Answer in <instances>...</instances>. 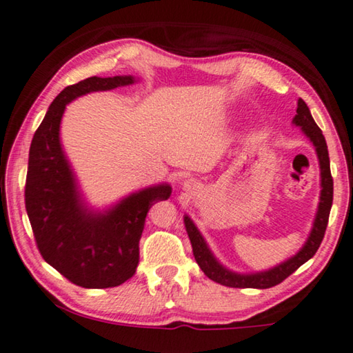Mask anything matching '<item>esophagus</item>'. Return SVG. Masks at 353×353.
Here are the masks:
<instances>
[{"label":"esophagus","instance_id":"34e87169","mask_svg":"<svg viewBox=\"0 0 353 353\" xmlns=\"http://www.w3.org/2000/svg\"><path fill=\"white\" fill-rule=\"evenodd\" d=\"M183 185H185V188H192L193 187V182L192 181H187L185 183H183Z\"/></svg>","mask_w":353,"mask_h":353}]
</instances>
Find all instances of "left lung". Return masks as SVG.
Masks as SVG:
<instances>
[{"label":"left lung","instance_id":"left-lung-1","mask_svg":"<svg viewBox=\"0 0 353 353\" xmlns=\"http://www.w3.org/2000/svg\"><path fill=\"white\" fill-rule=\"evenodd\" d=\"M294 124L301 127V130L305 132V135L311 139L312 144H314L316 152L319 157V163H321V177H322L321 203H319L314 228H312L310 239H307L305 247L301 248L294 257H290L289 261L284 262V264H279L278 267L272 268V270L268 272L253 273V275H237V273L229 272L225 267L218 264L215 257L212 256L210 250L207 248L204 239L199 234L196 226L193 225V221L190 220L188 216H185L183 218V223H185V229L188 232L190 242H192L194 259H196L201 270H203L205 275L212 279V281L220 283L226 288H239V289L273 288L276 286V284L283 283L289 275H292V273L297 270L300 265H303L306 261H310L311 257L316 254L319 247H321L323 236H325L327 225H328L330 209H332V204H333V177H332V172H330L328 149H327L325 138L322 135V130L317 127V124L310 113V108H307L306 103L301 99H299L297 114L294 117Z\"/></svg>","mask_w":353,"mask_h":353}]
</instances>
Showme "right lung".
Here are the masks:
<instances>
[{
    "label": "right lung",
    "instance_id": "right-lung-1",
    "mask_svg": "<svg viewBox=\"0 0 353 353\" xmlns=\"http://www.w3.org/2000/svg\"><path fill=\"white\" fill-rule=\"evenodd\" d=\"M133 77H91L63 89L34 133L28 160L25 205L39 253L70 283L86 289L119 286L137 272L148 212L171 187L141 190L106 214H91L59 143L65 105L83 94L132 85Z\"/></svg>",
    "mask_w": 353,
    "mask_h": 353
}]
</instances>
